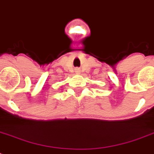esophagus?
Listing matches in <instances>:
<instances>
[{
	"instance_id": "34e87169",
	"label": "esophagus",
	"mask_w": 154,
	"mask_h": 154,
	"mask_svg": "<svg viewBox=\"0 0 154 154\" xmlns=\"http://www.w3.org/2000/svg\"><path fill=\"white\" fill-rule=\"evenodd\" d=\"M75 72H77V73H80V69H76Z\"/></svg>"
}]
</instances>
